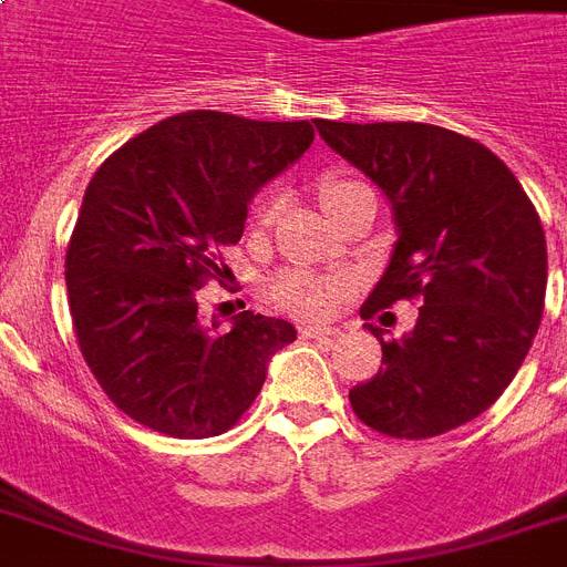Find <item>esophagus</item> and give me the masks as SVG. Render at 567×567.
I'll list each match as a JSON object with an SVG mask.
<instances>
[{
	"label": "esophagus",
	"mask_w": 567,
	"mask_h": 567,
	"mask_svg": "<svg viewBox=\"0 0 567 567\" xmlns=\"http://www.w3.org/2000/svg\"><path fill=\"white\" fill-rule=\"evenodd\" d=\"M302 338H336V327H318V323H309V327H300Z\"/></svg>",
	"instance_id": "34e87169"
}]
</instances>
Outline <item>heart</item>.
Listing matches in <instances>:
<instances>
[{
  "mask_svg": "<svg viewBox=\"0 0 567 567\" xmlns=\"http://www.w3.org/2000/svg\"><path fill=\"white\" fill-rule=\"evenodd\" d=\"M350 185H355V182H327L323 199L338 194V190L350 188ZM270 212H274V205H267L265 217ZM341 293H344V285L338 282V279L309 274V270H288V274H282L274 282V300L279 302L282 309L293 311V315H302V318H320V315L332 311L336 309V302L341 300Z\"/></svg>",
  "mask_w": 567,
  "mask_h": 567,
  "instance_id": "1",
  "label": "heart"
}]
</instances>
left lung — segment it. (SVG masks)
Returning a JSON list of instances; mask_svg holds the SVG:
<instances>
[{"label": "left lung", "mask_w": 567, "mask_h": 567, "mask_svg": "<svg viewBox=\"0 0 567 567\" xmlns=\"http://www.w3.org/2000/svg\"><path fill=\"white\" fill-rule=\"evenodd\" d=\"M315 126L394 214V252L362 318L396 300L423 302L403 338L368 323L382 368L350 391L353 412L391 439H432L474 421L515 379L542 323L547 244L536 205L488 146L450 128Z\"/></svg>", "instance_id": "left-lung-1"}]
</instances>
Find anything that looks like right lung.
Masks as SVG:
<instances>
[{
	"instance_id": "add662e5",
	"label": "right lung",
	"mask_w": 567,
	"mask_h": 567,
	"mask_svg": "<svg viewBox=\"0 0 567 567\" xmlns=\"http://www.w3.org/2000/svg\"><path fill=\"white\" fill-rule=\"evenodd\" d=\"M315 141L309 120L267 123L185 111L109 155L84 190L66 247V300L84 362L132 421L173 439L231 430L265 385L288 320L199 315L223 276L247 203Z\"/></svg>"
}]
</instances>
